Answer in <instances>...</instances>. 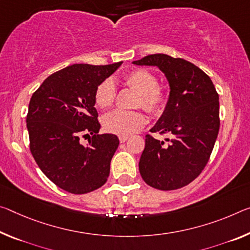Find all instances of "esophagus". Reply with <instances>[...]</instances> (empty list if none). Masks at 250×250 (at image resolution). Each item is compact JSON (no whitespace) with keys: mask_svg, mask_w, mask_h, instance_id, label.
I'll use <instances>...</instances> for the list:
<instances>
[{"mask_svg":"<svg viewBox=\"0 0 250 250\" xmlns=\"http://www.w3.org/2000/svg\"><path fill=\"white\" fill-rule=\"evenodd\" d=\"M119 140H120V142H125L128 140V136H120L119 137Z\"/></svg>","mask_w":250,"mask_h":250,"instance_id":"34e87169","label":"esophagus"}]
</instances>
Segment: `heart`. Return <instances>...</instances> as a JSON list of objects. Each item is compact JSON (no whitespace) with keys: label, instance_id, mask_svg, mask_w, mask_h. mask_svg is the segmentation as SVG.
<instances>
[{"label":"heart","instance_id":"heart-1","mask_svg":"<svg viewBox=\"0 0 250 250\" xmlns=\"http://www.w3.org/2000/svg\"><path fill=\"white\" fill-rule=\"evenodd\" d=\"M125 81L130 88L140 94L138 105H141L148 112L157 114L162 112L167 104V93L158 86V78L151 71L138 68L125 74ZM116 98V84L112 79H105L96 90L94 101L100 109H108L113 104ZM146 124V117L141 111L114 110L105 114L102 119V125L105 131L129 136L139 130Z\"/></svg>","mask_w":250,"mask_h":250}]
</instances>
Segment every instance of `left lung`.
<instances>
[{
	"instance_id": "left-lung-1",
	"label": "left lung",
	"mask_w": 250,
	"mask_h": 250,
	"mask_svg": "<svg viewBox=\"0 0 250 250\" xmlns=\"http://www.w3.org/2000/svg\"><path fill=\"white\" fill-rule=\"evenodd\" d=\"M157 66L169 83V98L150 131L172 137L168 146L146 134L139 171L146 185L175 190L190 184L207 165L219 131V96L210 78L191 62L167 54L133 61ZM168 141V139H167Z\"/></svg>"
}]
</instances>
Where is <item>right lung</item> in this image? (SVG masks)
Here are the masks:
<instances>
[{"mask_svg":"<svg viewBox=\"0 0 250 250\" xmlns=\"http://www.w3.org/2000/svg\"><path fill=\"white\" fill-rule=\"evenodd\" d=\"M121 64L66 66L47 77L31 98L26 116L31 153L41 171L65 191H93L108 179L119 139L99 134L94 94ZM89 133V144L81 145L80 137Z\"/></svg>","mask_w":250,"mask_h":250,"instance_id":"add662e5","label":"right lung"}]
</instances>
